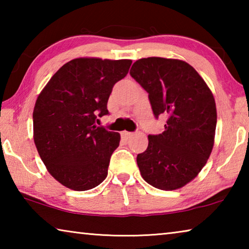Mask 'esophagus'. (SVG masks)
I'll use <instances>...</instances> for the list:
<instances>
[{"label":"esophagus","instance_id":"34e87169","mask_svg":"<svg viewBox=\"0 0 249 249\" xmlns=\"http://www.w3.org/2000/svg\"><path fill=\"white\" fill-rule=\"evenodd\" d=\"M121 135H122V138H124V140H129L130 137L133 136V133H130V132H126V130H124V132H122L121 133Z\"/></svg>","mask_w":249,"mask_h":249}]
</instances>
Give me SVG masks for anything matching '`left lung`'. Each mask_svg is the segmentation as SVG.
I'll use <instances>...</instances> for the list:
<instances>
[{
    "label": "left lung",
    "mask_w": 249,
    "mask_h": 249,
    "mask_svg": "<svg viewBox=\"0 0 249 249\" xmlns=\"http://www.w3.org/2000/svg\"><path fill=\"white\" fill-rule=\"evenodd\" d=\"M129 73L148 93L155 116L168 115L165 130L149 135L147 149L137 155L142 179L160 190L182 188L212 153L217 119L212 92L196 70L179 59L142 58Z\"/></svg>",
    "instance_id": "left-lung-1"
}]
</instances>
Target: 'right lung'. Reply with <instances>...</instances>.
<instances>
[{
  "label": "right lung",
  "mask_w": 249,
  "mask_h": 249,
  "mask_svg": "<svg viewBox=\"0 0 249 249\" xmlns=\"http://www.w3.org/2000/svg\"><path fill=\"white\" fill-rule=\"evenodd\" d=\"M130 65L128 59H72L53 75L36 100V148L49 174L71 190H90L107 178L121 135L95 121L108 114L113 87L126 77Z\"/></svg>",
  "instance_id": "right-lung-1"
}]
</instances>
